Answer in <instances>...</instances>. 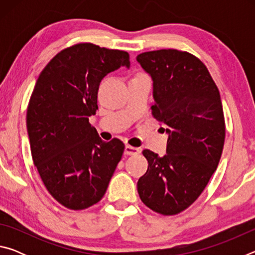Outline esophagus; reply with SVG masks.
<instances>
[{
    "label": "esophagus",
    "mask_w": 255,
    "mask_h": 255,
    "mask_svg": "<svg viewBox=\"0 0 255 255\" xmlns=\"http://www.w3.org/2000/svg\"><path fill=\"white\" fill-rule=\"evenodd\" d=\"M124 153L126 155H135V154H138L139 153V149L136 148V147H132V146H129V145H126L125 146V150Z\"/></svg>",
    "instance_id": "34e87169"
}]
</instances>
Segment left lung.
Segmentation results:
<instances>
[{"label":"left lung","instance_id":"1","mask_svg":"<svg viewBox=\"0 0 255 255\" xmlns=\"http://www.w3.org/2000/svg\"><path fill=\"white\" fill-rule=\"evenodd\" d=\"M136 59L152 77V114L169 135L164 156L143 150L148 169L138 195L156 213L175 215L197 200L218 166L225 141L221 94L204 63L187 51H146Z\"/></svg>","mask_w":255,"mask_h":255}]
</instances>
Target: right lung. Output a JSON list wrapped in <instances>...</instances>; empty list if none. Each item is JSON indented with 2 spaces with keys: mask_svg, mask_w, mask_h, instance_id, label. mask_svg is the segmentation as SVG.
<instances>
[{
  "mask_svg": "<svg viewBox=\"0 0 255 255\" xmlns=\"http://www.w3.org/2000/svg\"><path fill=\"white\" fill-rule=\"evenodd\" d=\"M122 66H130L126 51L77 44L56 55L34 85L27 110L32 159L47 190L66 208L100 201L122 159L123 141L106 143L89 123L100 82Z\"/></svg>",
  "mask_w": 255,
  "mask_h": 255,
  "instance_id": "1",
  "label": "right lung"
}]
</instances>
